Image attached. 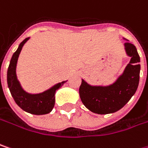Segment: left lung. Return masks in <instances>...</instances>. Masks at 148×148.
Wrapping results in <instances>:
<instances>
[{"label":"left lung","instance_id":"8db88e82","mask_svg":"<svg viewBox=\"0 0 148 148\" xmlns=\"http://www.w3.org/2000/svg\"><path fill=\"white\" fill-rule=\"evenodd\" d=\"M126 55L131 58L122 74L108 85H91L82 79L79 96L82 103L93 113L106 115L116 112L131 100L137 90L140 78V57L133 44H124Z\"/></svg>","mask_w":148,"mask_h":148}]
</instances>
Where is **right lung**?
<instances>
[{
  "instance_id": "add662e5",
  "label": "right lung",
  "mask_w": 148,
  "mask_h": 148,
  "mask_svg": "<svg viewBox=\"0 0 148 148\" xmlns=\"http://www.w3.org/2000/svg\"><path fill=\"white\" fill-rule=\"evenodd\" d=\"M29 39L30 38H27L22 41L11 58L7 69V84L12 96L20 108L33 115H45L50 113L53 109L55 93L67 80L58 83L48 90L38 94H31L23 90L16 76V64L22 47Z\"/></svg>"
}]
</instances>
